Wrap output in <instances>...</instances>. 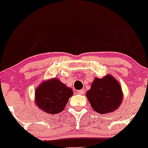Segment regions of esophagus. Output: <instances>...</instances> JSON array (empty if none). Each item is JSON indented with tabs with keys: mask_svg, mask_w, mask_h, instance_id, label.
<instances>
[{
	"mask_svg": "<svg viewBox=\"0 0 148 148\" xmlns=\"http://www.w3.org/2000/svg\"><path fill=\"white\" fill-rule=\"evenodd\" d=\"M78 93L80 94V95H84L85 93V90L84 89H82V90H78Z\"/></svg>",
	"mask_w": 148,
	"mask_h": 148,
	"instance_id": "1",
	"label": "esophagus"
}]
</instances>
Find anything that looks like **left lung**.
Segmentation results:
<instances>
[{"instance_id":"obj_1","label":"left lung","mask_w":148,"mask_h":148,"mask_svg":"<svg viewBox=\"0 0 148 148\" xmlns=\"http://www.w3.org/2000/svg\"><path fill=\"white\" fill-rule=\"evenodd\" d=\"M86 97L92 108L100 114H108L119 108L123 100L122 90L119 82L108 74L103 79L95 78Z\"/></svg>"}]
</instances>
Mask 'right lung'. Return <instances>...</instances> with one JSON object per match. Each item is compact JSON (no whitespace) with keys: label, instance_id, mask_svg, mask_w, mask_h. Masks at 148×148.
Here are the masks:
<instances>
[{"label":"right lung","instance_id":"obj_1","mask_svg":"<svg viewBox=\"0 0 148 148\" xmlns=\"http://www.w3.org/2000/svg\"><path fill=\"white\" fill-rule=\"evenodd\" d=\"M72 95L71 88L54 78L41 83L36 89V105L45 112L55 114L64 110Z\"/></svg>","mask_w":148,"mask_h":148}]
</instances>
